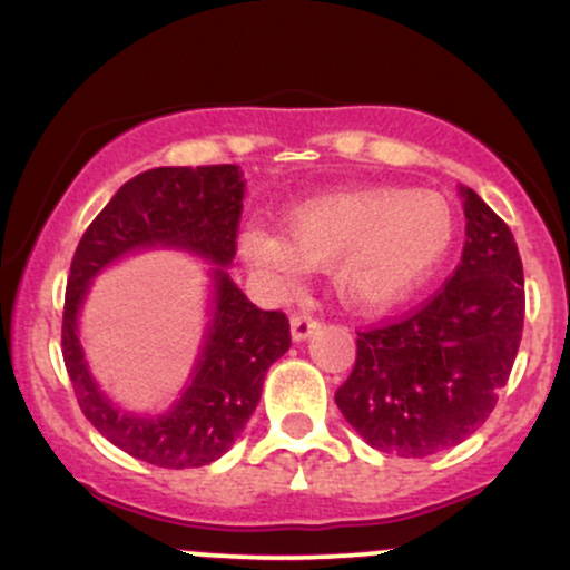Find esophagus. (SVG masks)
I'll list each match as a JSON object with an SVG mask.
<instances>
[{
	"instance_id": "esophagus-1",
	"label": "esophagus",
	"mask_w": 570,
	"mask_h": 570,
	"mask_svg": "<svg viewBox=\"0 0 570 570\" xmlns=\"http://www.w3.org/2000/svg\"><path fill=\"white\" fill-rule=\"evenodd\" d=\"M316 330H318V318H313L307 311H297L292 316V337L297 340V343L299 340L311 337Z\"/></svg>"
}]
</instances>
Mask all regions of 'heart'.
<instances>
[{
    "mask_svg": "<svg viewBox=\"0 0 570 570\" xmlns=\"http://www.w3.org/2000/svg\"><path fill=\"white\" fill-rule=\"evenodd\" d=\"M284 230L286 240L265 227L240 235V257L257 276L292 289L305 267H326L340 303L381 311L442 263L455 238V214L436 193L353 189L303 203Z\"/></svg>",
    "mask_w": 570,
    "mask_h": 570,
    "instance_id": "obj_1",
    "label": "heart"
}]
</instances>
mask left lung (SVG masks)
<instances>
[{"label":"left lung","mask_w":570,"mask_h":570,"mask_svg":"<svg viewBox=\"0 0 570 570\" xmlns=\"http://www.w3.org/2000/svg\"><path fill=\"white\" fill-rule=\"evenodd\" d=\"M463 193L461 263L426 303L356 332V364L335 391L345 421L381 453L426 458L474 434L507 385L525 322L514 235Z\"/></svg>","instance_id":"obj_1"}]
</instances>
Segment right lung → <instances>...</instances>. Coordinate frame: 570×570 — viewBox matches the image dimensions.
Masks as SVG:
<instances>
[{
	"instance_id": "add662e5",
	"label": "right lung",
	"mask_w": 570,
	"mask_h": 570,
	"mask_svg": "<svg viewBox=\"0 0 570 570\" xmlns=\"http://www.w3.org/2000/svg\"><path fill=\"white\" fill-rule=\"evenodd\" d=\"M240 200L244 181L238 168L227 163L149 168L117 189L82 233L71 257L61 351L77 404L98 434L153 466H206L233 448L257 410L267 367L289 351V318L254 305L217 267V307L193 383L171 412L136 417L112 407L85 367L77 311L90 278L130 248L179 246L217 265H230L238 248Z\"/></svg>"
}]
</instances>
